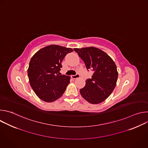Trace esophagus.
I'll use <instances>...</instances> for the list:
<instances>
[{"mask_svg": "<svg viewBox=\"0 0 148 148\" xmlns=\"http://www.w3.org/2000/svg\"><path fill=\"white\" fill-rule=\"evenodd\" d=\"M71 78H73V79H77V78H78L79 77V75L78 74H76L75 75H71Z\"/></svg>", "mask_w": 148, "mask_h": 148, "instance_id": "1", "label": "esophagus"}]
</instances>
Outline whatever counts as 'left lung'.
<instances>
[{
	"label": "left lung",
	"mask_w": 148,
	"mask_h": 148,
	"mask_svg": "<svg viewBox=\"0 0 148 148\" xmlns=\"http://www.w3.org/2000/svg\"><path fill=\"white\" fill-rule=\"evenodd\" d=\"M74 50L87 69L94 72L91 78L86 81L85 87L79 90L81 95L91 103L103 102L116 86L118 74L115 63L107 53L94 47Z\"/></svg>",
	"instance_id": "obj_1"
}]
</instances>
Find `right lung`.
Returning <instances> with one entry per match:
<instances>
[{"mask_svg": "<svg viewBox=\"0 0 148 148\" xmlns=\"http://www.w3.org/2000/svg\"><path fill=\"white\" fill-rule=\"evenodd\" d=\"M73 50L50 45L38 50L30 60L27 70L30 86L39 98L53 102L60 98L70 83V77L59 75L61 62Z\"/></svg>", "mask_w": 148, "mask_h": 148, "instance_id": "obj_1", "label": "right lung"}]
</instances>
